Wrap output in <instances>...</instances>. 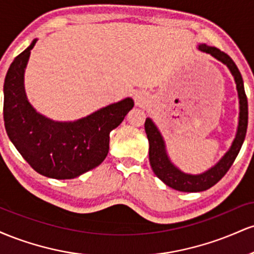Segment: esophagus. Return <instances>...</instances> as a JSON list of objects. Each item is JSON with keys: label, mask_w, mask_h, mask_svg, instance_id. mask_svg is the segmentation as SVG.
I'll use <instances>...</instances> for the list:
<instances>
[{"label": "esophagus", "mask_w": 254, "mask_h": 254, "mask_svg": "<svg viewBox=\"0 0 254 254\" xmlns=\"http://www.w3.org/2000/svg\"><path fill=\"white\" fill-rule=\"evenodd\" d=\"M133 99H135L136 104L139 105V106L145 104V95L142 94V93H139V92L135 93V95H133Z\"/></svg>", "instance_id": "34e87169"}]
</instances>
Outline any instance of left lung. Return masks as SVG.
Masks as SVG:
<instances>
[{"instance_id": "left-lung-1", "label": "left lung", "mask_w": 254, "mask_h": 254, "mask_svg": "<svg viewBox=\"0 0 254 254\" xmlns=\"http://www.w3.org/2000/svg\"><path fill=\"white\" fill-rule=\"evenodd\" d=\"M198 50L209 54L215 60L223 63L234 77L239 99V121L237 133H235L234 139H233L232 144H230L229 149L226 151V154L209 170L199 174H191L179 170L171 161L161 132L150 118L145 119L144 129L148 141H149V162L151 170L166 185L182 192L205 191L222 179V177L228 172L230 166L233 165L235 157L238 156L239 151L241 149L245 136H246L247 123H249V105H247V98L245 94L243 76L239 71L237 64L233 62V60L228 55L214 48V46L199 44Z\"/></svg>"}]
</instances>
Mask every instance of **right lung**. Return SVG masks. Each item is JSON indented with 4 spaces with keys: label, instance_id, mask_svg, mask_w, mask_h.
<instances>
[{
    "label": "right lung",
    "instance_id": "right-lung-1",
    "mask_svg": "<svg viewBox=\"0 0 254 254\" xmlns=\"http://www.w3.org/2000/svg\"><path fill=\"white\" fill-rule=\"evenodd\" d=\"M38 39L15 57L4 78V127L11 143L38 173L52 179H74L98 167L110 149V132L133 107L125 98L71 122L42 115L28 101L25 71Z\"/></svg>",
    "mask_w": 254,
    "mask_h": 254
}]
</instances>
